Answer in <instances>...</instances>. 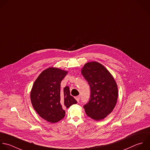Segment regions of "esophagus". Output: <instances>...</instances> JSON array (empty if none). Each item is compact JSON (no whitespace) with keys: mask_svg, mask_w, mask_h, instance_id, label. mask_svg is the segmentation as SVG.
<instances>
[{"mask_svg":"<svg viewBox=\"0 0 150 150\" xmlns=\"http://www.w3.org/2000/svg\"><path fill=\"white\" fill-rule=\"evenodd\" d=\"M75 99H76V100L78 101V102H79V99H80V96H75Z\"/></svg>","mask_w":150,"mask_h":150,"instance_id":"esophagus-1","label":"esophagus"}]
</instances>
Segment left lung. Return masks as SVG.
I'll use <instances>...</instances> for the list:
<instances>
[{"mask_svg":"<svg viewBox=\"0 0 150 150\" xmlns=\"http://www.w3.org/2000/svg\"><path fill=\"white\" fill-rule=\"evenodd\" d=\"M82 74L90 86L89 101L83 105L86 115L99 121L105 118L114 110L118 98V87L110 72L96 62L86 63Z\"/></svg>","mask_w":150,"mask_h":150,"instance_id":"8db88e82","label":"left lung"}]
</instances>
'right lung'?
<instances>
[{
  "label": "right lung",
  "instance_id": "1",
  "mask_svg": "<svg viewBox=\"0 0 150 150\" xmlns=\"http://www.w3.org/2000/svg\"><path fill=\"white\" fill-rule=\"evenodd\" d=\"M67 72L49 68L39 75L33 85L30 92L33 107L41 118L49 122L55 123L63 119L65 109L77 103L70 95L68 86L61 90V82Z\"/></svg>",
  "mask_w": 150,
  "mask_h": 150
}]
</instances>
